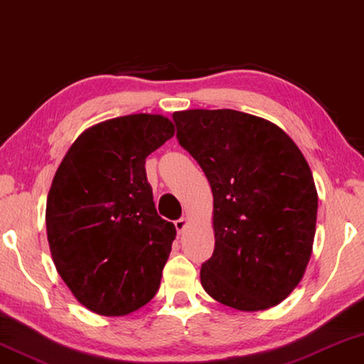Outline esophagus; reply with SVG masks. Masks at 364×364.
I'll list each match as a JSON object with an SVG mask.
<instances>
[{
	"instance_id": "1",
	"label": "esophagus",
	"mask_w": 364,
	"mask_h": 364,
	"mask_svg": "<svg viewBox=\"0 0 364 364\" xmlns=\"http://www.w3.org/2000/svg\"><path fill=\"white\" fill-rule=\"evenodd\" d=\"M173 225H176L177 233H182L183 230H186V227H187V218H178V220L173 222Z\"/></svg>"
}]
</instances>
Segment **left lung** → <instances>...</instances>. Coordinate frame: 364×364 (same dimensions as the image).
Here are the masks:
<instances>
[{
	"label": "left lung",
	"mask_w": 364,
	"mask_h": 364,
	"mask_svg": "<svg viewBox=\"0 0 364 364\" xmlns=\"http://www.w3.org/2000/svg\"><path fill=\"white\" fill-rule=\"evenodd\" d=\"M177 141L213 193L215 248L203 290L242 311L275 306L306 270L318 193L296 144L265 119L233 109L173 112Z\"/></svg>",
	"instance_id": "1"
}]
</instances>
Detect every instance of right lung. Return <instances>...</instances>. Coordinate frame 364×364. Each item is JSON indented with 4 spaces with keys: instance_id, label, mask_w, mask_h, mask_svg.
<instances>
[{
    "instance_id": "1",
    "label": "right lung",
    "mask_w": 364,
    "mask_h": 364,
    "mask_svg": "<svg viewBox=\"0 0 364 364\" xmlns=\"http://www.w3.org/2000/svg\"><path fill=\"white\" fill-rule=\"evenodd\" d=\"M159 114H131L76 139L48 193L53 262L76 300L104 316L151 301L161 285L176 227L159 217L146 159L173 136Z\"/></svg>"
}]
</instances>
